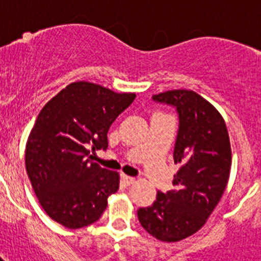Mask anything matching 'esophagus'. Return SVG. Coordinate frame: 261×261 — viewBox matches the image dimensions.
Instances as JSON below:
<instances>
[{"label": "esophagus", "mask_w": 261, "mask_h": 261, "mask_svg": "<svg viewBox=\"0 0 261 261\" xmlns=\"http://www.w3.org/2000/svg\"><path fill=\"white\" fill-rule=\"evenodd\" d=\"M121 180H123V183L125 184V186H130V184H133L136 181L135 177L132 176H128V175H121Z\"/></svg>", "instance_id": "esophagus-1"}]
</instances>
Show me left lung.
<instances>
[{
	"label": "left lung",
	"mask_w": 261,
	"mask_h": 261,
	"mask_svg": "<svg viewBox=\"0 0 261 261\" xmlns=\"http://www.w3.org/2000/svg\"><path fill=\"white\" fill-rule=\"evenodd\" d=\"M153 100L172 106L179 115L174 190L158 192L151 206L137 211L141 226L162 242H179L205 225L220 202L230 176L231 147L225 120L192 90H170Z\"/></svg>",
	"instance_id": "8db88e82"
}]
</instances>
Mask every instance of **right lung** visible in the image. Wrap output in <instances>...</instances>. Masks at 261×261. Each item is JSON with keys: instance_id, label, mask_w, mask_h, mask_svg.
I'll list each match as a JSON object with an SVG mask.
<instances>
[{"instance_id": "obj_1", "label": "right lung", "mask_w": 261, "mask_h": 261, "mask_svg": "<svg viewBox=\"0 0 261 261\" xmlns=\"http://www.w3.org/2000/svg\"><path fill=\"white\" fill-rule=\"evenodd\" d=\"M136 94L73 82L41 108L26 144V170L39 202L53 221L81 229L99 220L119 190L116 171L87 156L108 147L111 124Z\"/></svg>"}]
</instances>
